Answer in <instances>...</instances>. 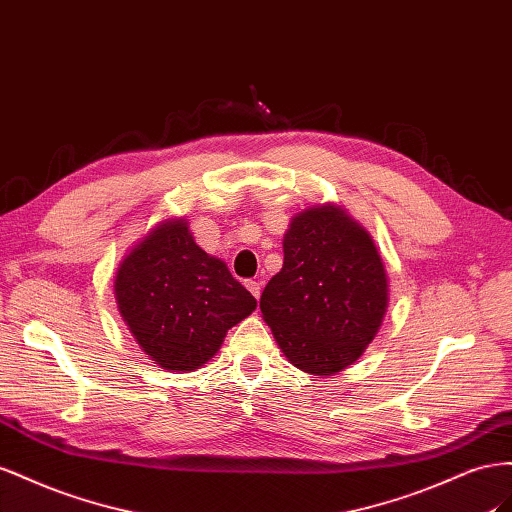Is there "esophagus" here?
<instances>
[{
    "label": "esophagus",
    "instance_id": "esophagus-1",
    "mask_svg": "<svg viewBox=\"0 0 512 512\" xmlns=\"http://www.w3.org/2000/svg\"><path fill=\"white\" fill-rule=\"evenodd\" d=\"M246 287H248V291H251L255 298L261 296V281H246Z\"/></svg>",
    "mask_w": 512,
    "mask_h": 512
}]
</instances>
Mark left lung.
I'll return each mask as SVG.
<instances>
[{
  "label": "left lung",
  "instance_id": "8db88e82",
  "mask_svg": "<svg viewBox=\"0 0 512 512\" xmlns=\"http://www.w3.org/2000/svg\"><path fill=\"white\" fill-rule=\"evenodd\" d=\"M283 268L259 300L294 367L339 373L375 339L388 309L384 261L369 231L343 208L313 206L291 218Z\"/></svg>",
  "mask_w": 512,
  "mask_h": 512
}]
</instances>
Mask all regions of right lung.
<instances>
[{"label":"right lung","mask_w":512,"mask_h":512,"mask_svg":"<svg viewBox=\"0 0 512 512\" xmlns=\"http://www.w3.org/2000/svg\"><path fill=\"white\" fill-rule=\"evenodd\" d=\"M113 287L143 352L175 373L203 367L257 306L223 261L195 244L184 218L154 227L122 259Z\"/></svg>","instance_id":"add662e5"}]
</instances>
